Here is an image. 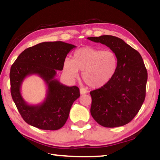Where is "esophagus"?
<instances>
[{
	"label": "esophagus",
	"instance_id": "esophagus-1",
	"mask_svg": "<svg viewBox=\"0 0 160 160\" xmlns=\"http://www.w3.org/2000/svg\"><path fill=\"white\" fill-rule=\"evenodd\" d=\"M87 91L85 89H84V88H80V94H86L87 93Z\"/></svg>",
	"mask_w": 160,
	"mask_h": 160
}]
</instances>
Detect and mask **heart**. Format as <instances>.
Segmentation results:
<instances>
[{"label": "heart", "mask_w": 160, "mask_h": 160, "mask_svg": "<svg viewBox=\"0 0 160 160\" xmlns=\"http://www.w3.org/2000/svg\"><path fill=\"white\" fill-rule=\"evenodd\" d=\"M118 58L110 50L91 47L80 48L73 54V59L66 58L63 70L71 79L78 77L79 70L82 78L92 88H100L110 82L116 72Z\"/></svg>", "instance_id": "heart-1"}]
</instances>
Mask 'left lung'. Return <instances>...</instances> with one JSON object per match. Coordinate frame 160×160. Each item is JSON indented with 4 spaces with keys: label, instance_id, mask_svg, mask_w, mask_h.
Here are the masks:
<instances>
[{
    "label": "left lung",
    "instance_id": "obj_1",
    "mask_svg": "<svg viewBox=\"0 0 160 160\" xmlns=\"http://www.w3.org/2000/svg\"><path fill=\"white\" fill-rule=\"evenodd\" d=\"M88 39L106 45L118 58L117 70L110 82L90 92L91 115L107 128L126 125L138 113L145 98L148 72L142 56L118 37L102 35Z\"/></svg>",
    "mask_w": 160,
    "mask_h": 160
}]
</instances>
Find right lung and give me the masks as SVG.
<instances>
[{
	"label": "right lung",
	"mask_w": 160,
	"mask_h": 160,
	"mask_svg": "<svg viewBox=\"0 0 160 160\" xmlns=\"http://www.w3.org/2000/svg\"><path fill=\"white\" fill-rule=\"evenodd\" d=\"M76 46L63 42H42L26 48L12 65L10 72V91L18 112L26 123L42 130L62 128L68 118L70 108L80 97L76 86L68 87L56 78L63 68L67 54ZM37 74L48 87L43 102L29 105L21 96V86L28 76Z\"/></svg>",
	"instance_id": "1"
}]
</instances>
